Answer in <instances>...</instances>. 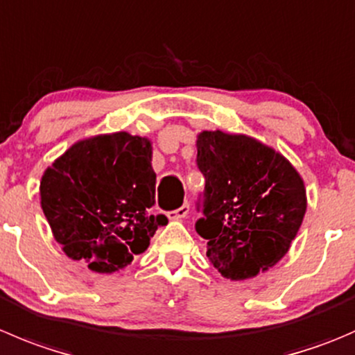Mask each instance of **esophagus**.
I'll return each instance as SVG.
<instances>
[{
  "label": "esophagus",
  "mask_w": 355,
  "mask_h": 355,
  "mask_svg": "<svg viewBox=\"0 0 355 355\" xmlns=\"http://www.w3.org/2000/svg\"><path fill=\"white\" fill-rule=\"evenodd\" d=\"M187 213H189V205L185 202V205H182L178 209L168 213V218H170V220H182V218H185V216H187Z\"/></svg>",
  "instance_id": "esophagus-1"
}]
</instances>
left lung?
Segmentation results:
<instances>
[{"label": "left lung", "instance_id": "8db88e82", "mask_svg": "<svg viewBox=\"0 0 355 355\" xmlns=\"http://www.w3.org/2000/svg\"><path fill=\"white\" fill-rule=\"evenodd\" d=\"M196 147L206 178L196 230L208 241L206 257L230 281L269 270L304 222V178L283 154L243 133L205 130Z\"/></svg>", "mask_w": 355, "mask_h": 355}]
</instances>
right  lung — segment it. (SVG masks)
Segmentation results:
<instances>
[{"label": "right lung", "mask_w": 355, "mask_h": 355, "mask_svg": "<svg viewBox=\"0 0 355 355\" xmlns=\"http://www.w3.org/2000/svg\"><path fill=\"white\" fill-rule=\"evenodd\" d=\"M153 144L126 132L88 137L72 144L44 170L41 208L55 241L72 260L112 274L149 248L164 215L156 205Z\"/></svg>", "instance_id": "add662e5"}]
</instances>
